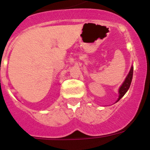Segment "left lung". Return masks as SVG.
Segmentation results:
<instances>
[{"instance_id":"obj_1","label":"left lung","mask_w":150,"mask_h":150,"mask_svg":"<svg viewBox=\"0 0 150 150\" xmlns=\"http://www.w3.org/2000/svg\"><path fill=\"white\" fill-rule=\"evenodd\" d=\"M133 71H134V67L133 65H132L131 67V69H130L129 73L128 74L127 76L125 79L124 82L122 83V84L121 85V86L119 88V96H118L117 100H116L115 103L118 102L120 99L125 95L127 91H128V88H129L130 86H131V83H132V77H133Z\"/></svg>"}]
</instances>
